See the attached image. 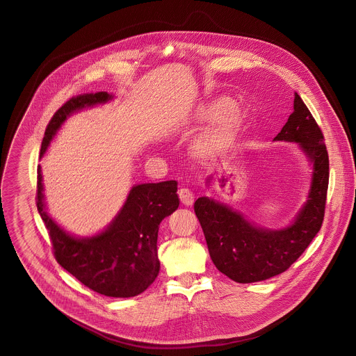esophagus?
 I'll use <instances>...</instances> for the list:
<instances>
[{
	"label": "esophagus",
	"instance_id": "34e87169",
	"mask_svg": "<svg viewBox=\"0 0 356 356\" xmlns=\"http://www.w3.org/2000/svg\"><path fill=\"white\" fill-rule=\"evenodd\" d=\"M179 197H180V200H181V203L183 204H186V206H190V204H193L194 203V194H193V191L190 190V188H187V187H181L180 190H179Z\"/></svg>",
	"mask_w": 356,
	"mask_h": 356
}]
</instances>
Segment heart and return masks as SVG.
<instances>
[{"label": "heart", "mask_w": 356, "mask_h": 356, "mask_svg": "<svg viewBox=\"0 0 356 356\" xmlns=\"http://www.w3.org/2000/svg\"><path fill=\"white\" fill-rule=\"evenodd\" d=\"M231 105H232L231 99H221V101L216 105V108H214V115H216V116H222L224 113H227V112L229 111ZM235 121H236V118H232V119H228L227 121H224L222 125L220 127V129H218L214 135H211V138L206 139V142H203V149H206V150H209V152L218 149V146H220L221 143H224V140H227L228 135L232 132V128H234Z\"/></svg>", "instance_id": "obj_1"}]
</instances>
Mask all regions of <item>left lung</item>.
I'll return each instance as SVG.
<instances>
[{"label":"left lung","mask_w":356,"mask_h":356,"mask_svg":"<svg viewBox=\"0 0 356 356\" xmlns=\"http://www.w3.org/2000/svg\"><path fill=\"white\" fill-rule=\"evenodd\" d=\"M273 140L296 143L312 168L306 202L288 225L262 227L213 197H197L194 204L213 264L240 284L264 281L285 272L309 247L323 220L329 183L327 152L316 120L298 94L293 113Z\"/></svg>","instance_id":"left-lung-1"}]
</instances>
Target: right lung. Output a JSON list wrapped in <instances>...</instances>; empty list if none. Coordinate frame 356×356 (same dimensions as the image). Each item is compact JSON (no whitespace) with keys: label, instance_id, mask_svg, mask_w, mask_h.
Listing matches in <instances>:
<instances>
[{"label":"right lung","instance_id":"1","mask_svg":"<svg viewBox=\"0 0 356 356\" xmlns=\"http://www.w3.org/2000/svg\"><path fill=\"white\" fill-rule=\"evenodd\" d=\"M113 98L115 95L102 91L70 99L46 128L40 159L68 118ZM43 191L40 165L37 207L51 238L56 259L67 272L90 289L111 298H132L153 284L159 273V224L179 207L177 181L132 186L113 220L91 236H76L65 231L49 214Z\"/></svg>","mask_w":356,"mask_h":356}]
</instances>
